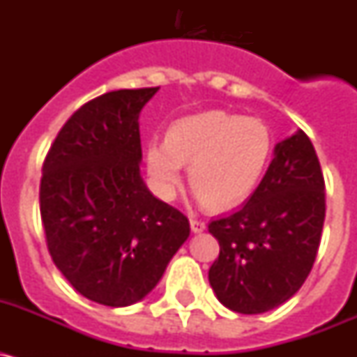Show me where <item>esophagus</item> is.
Returning a JSON list of instances; mask_svg holds the SVG:
<instances>
[{
    "mask_svg": "<svg viewBox=\"0 0 357 357\" xmlns=\"http://www.w3.org/2000/svg\"><path fill=\"white\" fill-rule=\"evenodd\" d=\"M189 225H191V230H193L195 234L206 230V223L202 222V220H197V218H191V220H189Z\"/></svg>",
    "mask_w": 357,
    "mask_h": 357,
    "instance_id": "1",
    "label": "esophagus"
}]
</instances>
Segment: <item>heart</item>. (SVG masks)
Masks as SVG:
<instances>
[{
    "label": "heart",
    "mask_w": 357,
    "mask_h": 357,
    "mask_svg": "<svg viewBox=\"0 0 357 357\" xmlns=\"http://www.w3.org/2000/svg\"><path fill=\"white\" fill-rule=\"evenodd\" d=\"M272 150V132L264 121L209 110L173 123L164 143L150 141L146 169L157 193L172 198L189 166L198 200L230 209L257 189Z\"/></svg>",
    "instance_id": "b5f03b06"
}]
</instances>
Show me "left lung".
<instances>
[{"label": "left lung", "instance_id": "1", "mask_svg": "<svg viewBox=\"0 0 357 357\" xmlns=\"http://www.w3.org/2000/svg\"><path fill=\"white\" fill-rule=\"evenodd\" d=\"M326 182L302 130L275 144L247 204L209 223L220 255L211 288L230 311L266 313L295 295L313 268L326 220Z\"/></svg>", "mask_w": 357, "mask_h": 357}]
</instances>
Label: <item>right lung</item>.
<instances>
[{"label":"right lung","instance_id":"obj_1","mask_svg":"<svg viewBox=\"0 0 357 357\" xmlns=\"http://www.w3.org/2000/svg\"><path fill=\"white\" fill-rule=\"evenodd\" d=\"M157 91H110L82 105L43 166L53 263L80 295L110 307L143 301L189 238L188 218L153 197L139 172V114Z\"/></svg>","mask_w":357,"mask_h":357}]
</instances>
